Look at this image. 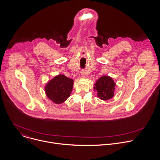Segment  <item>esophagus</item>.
<instances>
[{
  "label": "esophagus",
  "mask_w": 160,
  "mask_h": 160,
  "mask_svg": "<svg viewBox=\"0 0 160 160\" xmlns=\"http://www.w3.org/2000/svg\"><path fill=\"white\" fill-rule=\"evenodd\" d=\"M81 77H82V78H85V73H84V72H81Z\"/></svg>",
  "instance_id": "obj_1"
}]
</instances>
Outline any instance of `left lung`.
<instances>
[{"instance_id":"1","label":"left lung","mask_w":160,"mask_h":160,"mask_svg":"<svg viewBox=\"0 0 160 160\" xmlns=\"http://www.w3.org/2000/svg\"><path fill=\"white\" fill-rule=\"evenodd\" d=\"M116 83L109 76L100 77L94 84V89L98 92L100 99L107 101L114 96Z\"/></svg>"}]
</instances>
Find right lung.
I'll list each match as a JSON object with an SVG mask.
<instances>
[{
  "label": "right lung",
  "instance_id": "add662e5",
  "mask_svg": "<svg viewBox=\"0 0 160 160\" xmlns=\"http://www.w3.org/2000/svg\"><path fill=\"white\" fill-rule=\"evenodd\" d=\"M73 80L59 74L45 86L47 97L55 104H61L70 96L73 87Z\"/></svg>",
  "mask_w": 160,
  "mask_h": 160
}]
</instances>
